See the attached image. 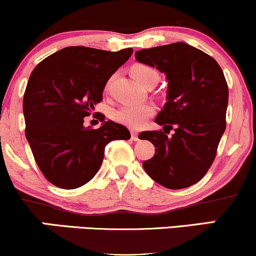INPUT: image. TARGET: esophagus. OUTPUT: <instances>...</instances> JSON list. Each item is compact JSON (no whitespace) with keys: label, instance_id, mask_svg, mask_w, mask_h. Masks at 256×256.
Returning <instances> with one entry per match:
<instances>
[{"label":"esophagus","instance_id":"34e87169","mask_svg":"<svg viewBox=\"0 0 256 256\" xmlns=\"http://www.w3.org/2000/svg\"><path fill=\"white\" fill-rule=\"evenodd\" d=\"M131 138H132V140H138V134L136 131H131Z\"/></svg>","mask_w":256,"mask_h":256}]
</instances>
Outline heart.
Returning a JSON list of instances; mask_svg holds the SVG:
<instances>
[{
  "instance_id": "1",
  "label": "heart",
  "mask_w": 256,
  "mask_h": 256,
  "mask_svg": "<svg viewBox=\"0 0 256 256\" xmlns=\"http://www.w3.org/2000/svg\"><path fill=\"white\" fill-rule=\"evenodd\" d=\"M131 75L142 86L155 84L158 81L160 75L155 68L148 64H134L131 66ZM110 82L106 84V90H108ZM154 114V107L148 104H124L113 112V119L119 124L128 126L130 128H140L144 122Z\"/></svg>"
}]
</instances>
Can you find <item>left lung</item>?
Listing matches in <instances>:
<instances>
[{
	"label": "left lung",
	"mask_w": 256,
	"mask_h": 256,
	"mask_svg": "<svg viewBox=\"0 0 256 256\" xmlns=\"http://www.w3.org/2000/svg\"><path fill=\"white\" fill-rule=\"evenodd\" d=\"M134 56L168 80L167 102L155 119L164 125L163 131L140 134V140L155 146V155L143 162V168L166 188H186L208 173L226 131L229 90L223 70L211 56L186 42L143 48Z\"/></svg>",
	"instance_id": "1"
}]
</instances>
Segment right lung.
<instances>
[{"mask_svg": "<svg viewBox=\"0 0 256 256\" xmlns=\"http://www.w3.org/2000/svg\"><path fill=\"white\" fill-rule=\"evenodd\" d=\"M132 52L131 48L110 52L69 46L46 57L30 74L22 104L24 134L39 169L54 186L74 190L86 184L98 173L104 146L130 140V131L110 120L93 130L83 122ZM93 116L104 120L102 113Z\"/></svg>", "mask_w": 256, "mask_h": 256, "instance_id": "obj_1", "label": "right lung"}]
</instances>
